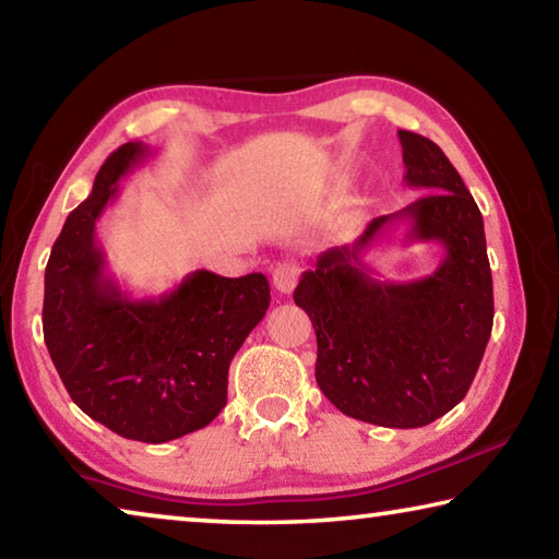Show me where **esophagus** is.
<instances>
[{
    "instance_id": "obj_1",
    "label": "esophagus",
    "mask_w": 559,
    "mask_h": 559,
    "mask_svg": "<svg viewBox=\"0 0 559 559\" xmlns=\"http://www.w3.org/2000/svg\"><path fill=\"white\" fill-rule=\"evenodd\" d=\"M298 276H300V269L296 266V263H276L271 271L273 286H276V290H281V293H290L293 288H296Z\"/></svg>"
}]
</instances>
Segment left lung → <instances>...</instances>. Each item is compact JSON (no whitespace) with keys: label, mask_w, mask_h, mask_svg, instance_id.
<instances>
[{"label":"left lung","mask_w":559,"mask_h":559,"mask_svg":"<svg viewBox=\"0 0 559 559\" xmlns=\"http://www.w3.org/2000/svg\"><path fill=\"white\" fill-rule=\"evenodd\" d=\"M404 182L424 192L377 216L353 246L318 257L293 293L318 337L316 380L340 412L390 429L427 427L466 396L493 328V278L484 216L456 167L429 138L400 130ZM406 221L407 242L439 240L440 269L392 284L361 253L386 225Z\"/></svg>","instance_id":"obj_1"}]
</instances>
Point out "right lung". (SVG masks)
Listing matches in <instances>:
<instances>
[{"label": "right lung", "instance_id": "obj_1", "mask_svg": "<svg viewBox=\"0 0 559 559\" xmlns=\"http://www.w3.org/2000/svg\"><path fill=\"white\" fill-rule=\"evenodd\" d=\"M150 155L126 143L69 214L44 276V340L71 400L122 439L165 443L204 429L226 404L229 365L266 316L263 273L194 271L157 298H130L108 276L96 222L120 177Z\"/></svg>", "mask_w": 559, "mask_h": 559}]
</instances>
